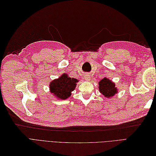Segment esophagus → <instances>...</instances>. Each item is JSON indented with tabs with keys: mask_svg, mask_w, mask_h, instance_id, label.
Instances as JSON below:
<instances>
[{
	"mask_svg": "<svg viewBox=\"0 0 156 156\" xmlns=\"http://www.w3.org/2000/svg\"><path fill=\"white\" fill-rule=\"evenodd\" d=\"M84 79L86 80V81H89L90 79V77L89 76V75H85L84 76Z\"/></svg>",
	"mask_w": 156,
	"mask_h": 156,
	"instance_id": "esophagus-1",
	"label": "esophagus"
}]
</instances>
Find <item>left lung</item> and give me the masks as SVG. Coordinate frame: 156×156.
<instances>
[{
	"label": "left lung",
	"mask_w": 156,
	"mask_h": 156,
	"mask_svg": "<svg viewBox=\"0 0 156 156\" xmlns=\"http://www.w3.org/2000/svg\"><path fill=\"white\" fill-rule=\"evenodd\" d=\"M99 90L100 92L106 98H110L117 93L118 90L115 87V83L107 78H104L99 83Z\"/></svg>",
	"instance_id": "8db88e82"
}]
</instances>
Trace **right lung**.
Returning a JSON list of instances; mask_svg holds the SVG:
<instances>
[{
  "label": "right lung",
  "mask_w": 156,
  "mask_h": 156,
  "mask_svg": "<svg viewBox=\"0 0 156 156\" xmlns=\"http://www.w3.org/2000/svg\"><path fill=\"white\" fill-rule=\"evenodd\" d=\"M76 79L70 78L67 74L64 73L62 76L55 79L50 83V90L55 96L60 100H66L71 96V92L76 87Z\"/></svg>",
  "instance_id": "1"
}]
</instances>
